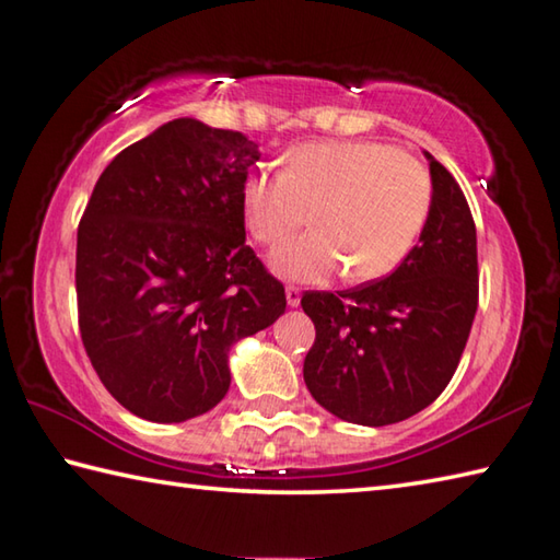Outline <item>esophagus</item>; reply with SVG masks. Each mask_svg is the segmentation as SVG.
<instances>
[{"label":"esophagus","instance_id":"obj_1","mask_svg":"<svg viewBox=\"0 0 560 560\" xmlns=\"http://www.w3.org/2000/svg\"><path fill=\"white\" fill-rule=\"evenodd\" d=\"M287 303L291 308H296L301 303V289L299 287H287Z\"/></svg>","mask_w":560,"mask_h":560}]
</instances>
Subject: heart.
<instances>
[{"label": "heart", "mask_w": 560, "mask_h": 560, "mask_svg": "<svg viewBox=\"0 0 560 560\" xmlns=\"http://www.w3.org/2000/svg\"><path fill=\"white\" fill-rule=\"evenodd\" d=\"M242 220L259 245H277L308 220L318 230L271 252L283 279L320 283L345 269L352 281L389 277L421 237L433 178L419 159L386 141L301 144L283 171H254L242 186Z\"/></svg>", "instance_id": "heart-1"}]
</instances>
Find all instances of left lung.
Segmentation results:
<instances>
[{"instance_id": "obj_1", "label": "left lung", "mask_w": 560, "mask_h": 560, "mask_svg": "<svg viewBox=\"0 0 560 560\" xmlns=\"http://www.w3.org/2000/svg\"><path fill=\"white\" fill-rule=\"evenodd\" d=\"M429 220L409 257L350 291H306L315 325L303 380L323 409L360 425L419 413L448 386L477 311V232L451 171L425 151Z\"/></svg>"}]
</instances>
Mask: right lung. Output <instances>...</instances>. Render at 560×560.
<instances>
[{"instance_id": "obj_1", "label": "right lung", "mask_w": 560, "mask_h": 560, "mask_svg": "<svg viewBox=\"0 0 560 560\" xmlns=\"http://www.w3.org/2000/svg\"><path fill=\"white\" fill-rule=\"evenodd\" d=\"M259 147L166 121L109 161L78 225V325L100 382L139 419L180 423L230 389L228 352L287 311L245 245L242 186Z\"/></svg>"}]
</instances>
